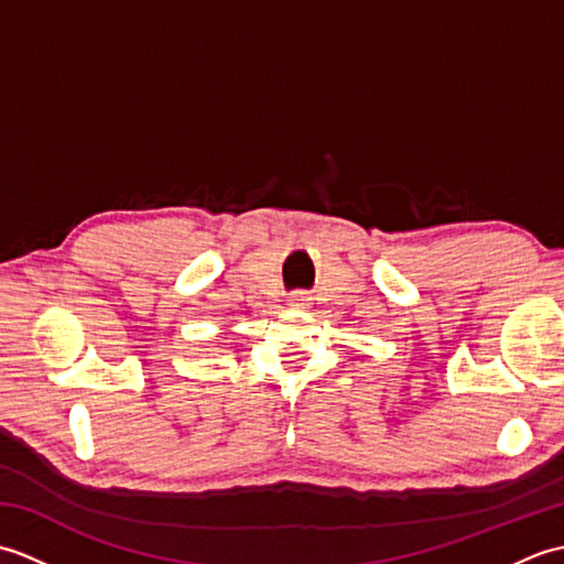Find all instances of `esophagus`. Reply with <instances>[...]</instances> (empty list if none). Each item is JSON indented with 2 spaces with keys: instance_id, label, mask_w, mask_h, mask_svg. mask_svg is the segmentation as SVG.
Masks as SVG:
<instances>
[{
  "instance_id": "1",
  "label": "esophagus",
  "mask_w": 564,
  "mask_h": 564,
  "mask_svg": "<svg viewBox=\"0 0 564 564\" xmlns=\"http://www.w3.org/2000/svg\"><path fill=\"white\" fill-rule=\"evenodd\" d=\"M291 305L293 307H305L307 305V295L305 293H293L291 295Z\"/></svg>"
}]
</instances>
